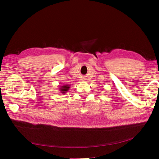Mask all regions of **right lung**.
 <instances>
[{"instance_id": "obj_1", "label": "right lung", "mask_w": 159, "mask_h": 159, "mask_svg": "<svg viewBox=\"0 0 159 159\" xmlns=\"http://www.w3.org/2000/svg\"><path fill=\"white\" fill-rule=\"evenodd\" d=\"M70 87V85H67V84H65V85H60V88H59V90H60V92L61 93V94H66V93H67L68 90H69Z\"/></svg>"}]
</instances>
